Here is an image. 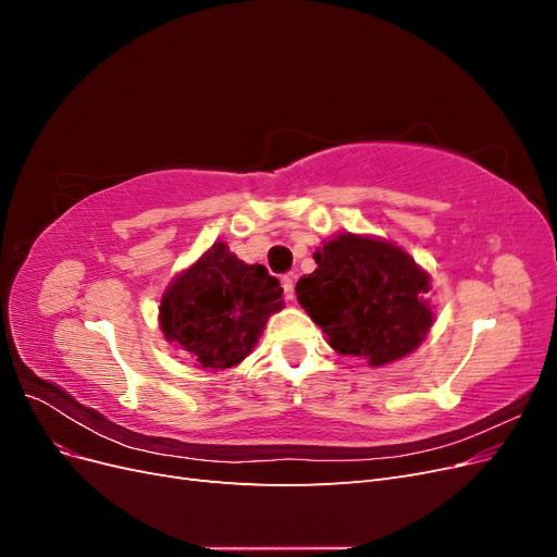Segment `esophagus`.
<instances>
[{
  "label": "esophagus",
  "mask_w": 557,
  "mask_h": 557,
  "mask_svg": "<svg viewBox=\"0 0 557 557\" xmlns=\"http://www.w3.org/2000/svg\"><path fill=\"white\" fill-rule=\"evenodd\" d=\"M283 295H285V299L288 301H293V297H295V276H283Z\"/></svg>",
  "instance_id": "1"
}]
</instances>
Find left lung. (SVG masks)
I'll return each mask as SVG.
<instances>
[{
  "mask_svg": "<svg viewBox=\"0 0 557 557\" xmlns=\"http://www.w3.org/2000/svg\"><path fill=\"white\" fill-rule=\"evenodd\" d=\"M315 272L297 281V301L342 356L383 367L407 358L434 323L430 274L407 250L369 234L342 232L315 252Z\"/></svg>",
  "mask_w": 557,
  "mask_h": 557,
  "instance_id": "8db88e82",
  "label": "left lung"
}]
</instances>
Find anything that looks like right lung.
<instances>
[{
	"instance_id": "1",
	"label": "right lung",
	"mask_w": 557,
	"mask_h": 557,
	"mask_svg": "<svg viewBox=\"0 0 557 557\" xmlns=\"http://www.w3.org/2000/svg\"><path fill=\"white\" fill-rule=\"evenodd\" d=\"M281 309L278 278L215 242L166 285L158 320L164 339L199 369L223 372L250 356L269 315Z\"/></svg>"
}]
</instances>
